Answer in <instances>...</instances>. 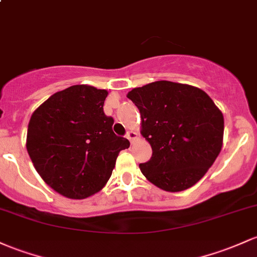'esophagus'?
Here are the masks:
<instances>
[{
  "label": "esophagus",
  "instance_id": "obj_1",
  "mask_svg": "<svg viewBox=\"0 0 257 257\" xmlns=\"http://www.w3.org/2000/svg\"><path fill=\"white\" fill-rule=\"evenodd\" d=\"M126 138H128L129 139V142H131L132 144H133L135 140L138 139V134L135 133V132H128V133H126Z\"/></svg>",
  "mask_w": 257,
  "mask_h": 257
}]
</instances>
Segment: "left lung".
<instances>
[{"mask_svg": "<svg viewBox=\"0 0 257 257\" xmlns=\"http://www.w3.org/2000/svg\"><path fill=\"white\" fill-rule=\"evenodd\" d=\"M142 115L140 133L152 157L139 167L162 190L193 187L213 165L223 145L224 119L206 92L188 84L154 81L126 94Z\"/></svg>", "mask_w": 257, "mask_h": 257, "instance_id": "left-lung-1", "label": "left lung"}]
</instances>
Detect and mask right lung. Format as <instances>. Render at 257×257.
<instances>
[{"label": "right lung", "instance_id": "obj_1", "mask_svg": "<svg viewBox=\"0 0 257 257\" xmlns=\"http://www.w3.org/2000/svg\"><path fill=\"white\" fill-rule=\"evenodd\" d=\"M108 91L73 85L42 102L28 124L27 150L36 172L55 191L86 199L106 185L128 139L113 133L103 113Z\"/></svg>", "mask_w": 257, "mask_h": 257}]
</instances>
